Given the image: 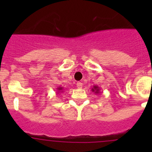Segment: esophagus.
Instances as JSON below:
<instances>
[{
    "label": "esophagus",
    "mask_w": 152,
    "mask_h": 152,
    "mask_svg": "<svg viewBox=\"0 0 152 152\" xmlns=\"http://www.w3.org/2000/svg\"><path fill=\"white\" fill-rule=\"evenodd\" d=\"M76 85H77V88H82V85H83V84L81 82H77V84H76Z\"/></svg>",
    "instance_id": "1"
}]
</instances>
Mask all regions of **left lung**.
<instances>
[{"label":"left lung","instance_id":"8db88e82","mask_svg":"<svg viewBox=\"0 0 152 152\" xmlns=\"http://www.w3.org/2000/svg\"><path fill=\"white\" fill-rule=\"evenodd\" d=\"M91 91H92V92L95 93L96 94H100V88H99L98 86L94 85V86H93V88H92V89H91Z\"/></svg>","mask_w":152,"mask_h":152}]
</instances>
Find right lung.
Returning <instances> with one entry per match:
<instances>
[{
  "instance_id": "obj_1",
  "label": "right lung",
  "mask_w": 152,
  "mask_h": 152,
  "mask_svg": "<svg viewBox=\"0 0 152 152\" xmlns=\"http://www.w3.org/2000/svg\"><path fill=\"white\" fill-rule=\"evenodd\" d=\"M63 91H64V89H63L62 87H58L57 88V94H59V93L63 92Z\"/></svg>"
}]
</instances>
